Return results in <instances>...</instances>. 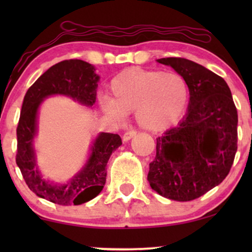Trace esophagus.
Masks as SVG:
<instances>
[{
    "label": "esophagus",
    "mask_w": 252,
    "mask_h": 252,
    "mask_svg": "<svg viewBox=\"0 0 252 252\" xmlns=\"http://www.w3.org/2000/svg\"><path fill=\"white\" fill-rule=\"evenodd\" d=\"M135 135H136V130H128V132H126L123 135V141H124V142H127V141L133 139V137Z\"/></svg>",
    "instance_id": "34e87169"
}]
</instances>
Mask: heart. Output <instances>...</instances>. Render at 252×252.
<instances>
[{
  "label": "heart",
  "instance_id": "b5f03b06",
  "mask_svg": "<svg viewBox=\"0 0 252 252\" xmlns=\"http://www.w3.org/2000/svg\"><path fill=\"white\" fill-rule=\"evenodd\" d=\"M111 97L102 99V109L116 120L135 112L136 122L148 132L159 133L177 125L189 102L185 78L175 72L128 67L109 85Z\"/></svg>",
  "mask_w": 252,
  "mask_h": 252
}]
</instances>
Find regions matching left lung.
Returning a JSON list of instances; mask_svg holds the SVG:
<instances>
[{
    "label": "left lung",
    "mask_w": 252,
    "mask_h": 252,
    "mask_svg": "<svg viewBox=\"0 0 252 252\" xmlns=\"http://www.w3.org/2000/svg\"><path fill=\"white\" fill-rule=\"evenodd\" d=\"M157 62L185 78L190 97L185 118L157 139L148 181L164 197L192 201L229 173L237 150V110L228 85L212 71L180 57Z\"/></svg>",
    "instance_id": "obj_1"
}]
</instances>
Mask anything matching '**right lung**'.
Instances as JSON below:
<instances>
[{
  "mask_svg": "<svg viewBox=\"0 0 252 252\" xmlns=\"http://www.w3.org/2000/svg\"><path fill=\"white\" fill-rule=\"evenodd\" d=\"M99 77L94 65L81 60L55 64L27 91L17 127L16 163L26 185L36 196L60 205H80L102 191L106 180V164L111 154L122 146L118 134L99 133L91 148L85 166L64 185L46 180L37 168L33 141L37 132V112L44 98L63 95L86 106L96 101Z\"/></svg>",
  "mask_w": 252,
  "mask_h": 252,
  "instance_id": "right-lung-1",
  "label": "right lung"
}]
</instances>
